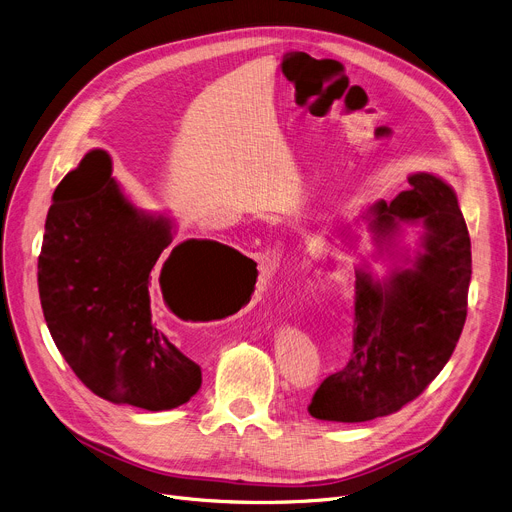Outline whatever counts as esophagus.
<instances>
[{"label":"esophagus","mask_w":512,"mask_h":512,"mask_svg":"<svg viewBox=\"0 0 512 512\" xmlns=\"http://www.w3.org/2000/svg\"><path fill=\"white\" fill-rule=\"evenodd\" d=\"M266 262H273V260H270V258H266ZM266 270H268V266H266Z\"/></svg>","instance_id":"obj_1"}]
</instances>
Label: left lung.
<instances>
[{
	"mask_svg": "<svg viewBox=\"0 0 512 512\" xmlns=\"http://www.w3.org/2000/svg\"><path fill=\"white\" fill-rule=\"evenodd\" d=\"M409 186L370 206V227L382 246L401 223H424L422 252L384 281L357 270L353 353L314 393L316 419L355 424L399 411L440 374L461 337L471 239L457 194L432 173L411 175Z\"/></svg>",
	"mask_w": 512,
	"mask_h": 512,
	"instance_id": "obj_1",
	"label": "left lung"
}]
</instances>
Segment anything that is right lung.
I'll list each match as a JSON object with an SVG mask.
<instances>
[{"label": "right lung", "mask_w": 512, "mask_h": 512, "mask_svg": "<svg viewBox=\"0 0 512 512\" xmlns=\"http://www.w3.org/2000/svg\"><path fill=\"white\" fill-rule=\"evenodd\" d=\"M171 239L169 219L142 213L119 190L105 150H90L53 192L39 254L43 316L68 366L105 401L165 411L202 384L200 366L153 318V283L171 308L169 293L213 295L229 262L248 258L188 239L155 270Z\"/></svg>", "instance_id": "1"}]
</instances>
